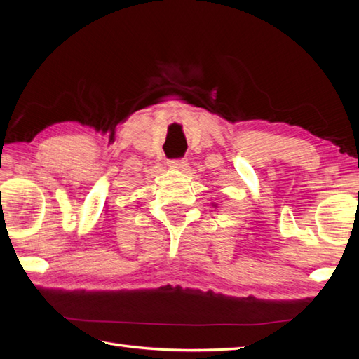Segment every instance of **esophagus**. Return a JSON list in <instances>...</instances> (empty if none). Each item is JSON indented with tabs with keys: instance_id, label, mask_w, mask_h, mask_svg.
I'll list each match as a JSON object with an SVG mask.
<instances>
[{
	"instance_id": "1",
	"label": "esophagus",
	"mask_w": 359,
	"mask_h": 359,
	"mask_svg": "<svg viewBox=\"0 0 359 359\" xmlns=\"http://www.w3.org/2000/svg\"><path fill=\"white\" fill-rule=\"evenodd\" d=\"M168 165L173 169H181L187 165V160L186 158H175V160H169Z\"/></svg>"
}]
</instances>
